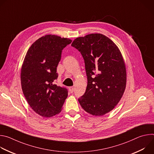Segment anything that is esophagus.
Returning a JSON list of instances; mask_svg holds the SVG:
<instances>
[{"label": "esophagus", "instance_id": "1", "mask_svg": "<svg viewBox=\"0 0 154 154\" xmlns=\"http://www.w3.org/2000/svg\"><path fill=\"white\" fill-rule=\"evenodd\" d=\"M69 90L70 93H73V91L74 90V86H71V87L69 88Z\"/></svg>", "mask_w": 154, "mask_h": 154}]
</instances>
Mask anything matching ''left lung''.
<instances>
[{
  "label": "left lung",
  "instance_id": "obj_1",
  "mask_svg": "<svg viewBox=\"0 0 154 154\" xmlns=\"http://www.w3.org/2000/svg\"><path fill=\"white\" fill-rule=\"evenodd\" d=\"M85 60L88 85L78 100L85 112L102 116L113 109L125 91V64L114 42L100 33L75 39L71 45Z\"/></svg>",
  "mask_w": 154,
  "mask_h": 154
}]
</instances>
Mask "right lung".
I'll return each instance as SVG.
<instances>
[{
	"label": "right lung",
	"mask_w": 154,
	"mask_h": 154,
	"mask_svg": "<svg viewBox=\"0 0 154 154\" xmlns=\"http://www.w3.org/2000/svg\"><path fill=\"white\" fill-rule=\"evenodd\" d=\"M71 42L69 38L46 35L32 44L24 58L20 71L22 90L33 110L42 117L60 113L68 97L67 90L54 81L62 50Z\"/></svg>",
	"instance_id": "obj_1"
}]
</instances>
